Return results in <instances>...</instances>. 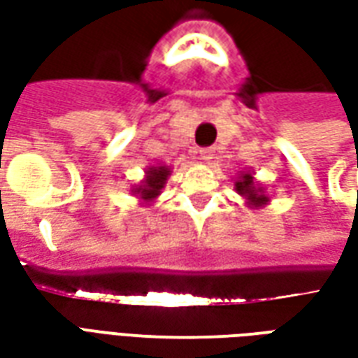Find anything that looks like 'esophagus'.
Segmentation results:
<instances>
[{
	"mask_svg": "<svg viewBox=\"0 0 358 358\" xmlns=\"http://www.w3.org/2000/svg\"><path fill=\"white\" fill-rule=\"evenodd\" d=\"M199 157H201L205 163H210V161L215 159V149H210V148L201 149V151H199Z\"/></svg>",
	"mask_w": 358,
	"mask_h": 358,
	"instance_id": "34e87169",
	"label": "esophagus"
}]
</instances>
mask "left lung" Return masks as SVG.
<instances>
[{
	"mask_svg": "<svg viewBox=\"0 0 358 358\" xmlns=\"http://www.w3.org/2000/svg\"><path fill=\"white\" fill-rule=\"evenodd\" d=\"M253 174L255 172L241 171L240 176L234 182V187L245 199V205H248L249 209H263L264 205L270 203V195L264 192V187L261 184H257Z\"/></svg>",
	"mask_w": 358,
	"mask_h": 358,
	"instance_id": "8db88e82",
	"label": "left lung"
}]
</instances>
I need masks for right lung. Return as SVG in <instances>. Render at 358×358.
<instances>
[{
	"instance_id": "add662e5",
	"label": "right lung",
	"mask_w": 358,
	"mask_h": 358,
	"mask_svg": "<svg viewBox=\"0 0 358 358\" xmlns=\"http://www.w3.org/2000/svg\"><path fill=\"white\" fill-rule=\"evenodd\" d=\"M172 174L169 164H151L145 169V176L140 184L132 186V195L140 199V205H151L161 195L163 187L166 186V180Z\"/></svg>"
}]
</instances>
